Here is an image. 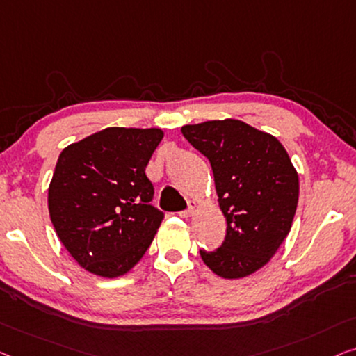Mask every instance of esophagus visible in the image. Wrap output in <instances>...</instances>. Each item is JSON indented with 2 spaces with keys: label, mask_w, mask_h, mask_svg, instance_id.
I'll return each instance as SVG.
<instances>
[{
  "label": "esophagus",
  "mask_w": 356,
  "mask_h": 356,
  "mask_svg": "<svg viewBox=\"0 0 356 356\" xmlns=\"http://www.w3.org/2000/svg\"><path fill=\"white\" fill-rule=\"evenodd\" d=\"M195 211H196V204L193 203V201H190V203H188V209L179 212V216L184 217V219H187V217H192V216H193Z\"/></svg>",
  "instance_id": "obj_1"
}]
</instances>
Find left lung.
<instances>
[{
	"mask_svg": "<svg viewBox=\"0 0 356 356\" xmlns=\"http://www.w3.org/2000/svg\"><path fill=\"white\" fill-rule=\"evenodd\" d=\"M208 158L227 235L201 259L217 277L245 278L268 264L288 236L299 201V176L277 137L240 120H214L182 127Z\"/></svg>",
	"mask_w": 356,
	"mask_h": 356,
	"instance_id": "1",
	"label": "left lung"
}]
</instances>
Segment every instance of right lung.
<instances>
[{"instance_id":"1","label":"right lung","mask_w":356,"mask_h":356,"mask_svg":"<svg viewBox=\"0 0 356 356\" xmlns=\"http://www.w3.org/2000/svg\"><path fill=\"white\" fill-rule=\"evenodd\" d=\"M163 136L158 127H107L62 150L47 206L62 245L88 272L121 277L152 245L164 214L150 204L145 168Z\"/></svg>"}]
</instances>
